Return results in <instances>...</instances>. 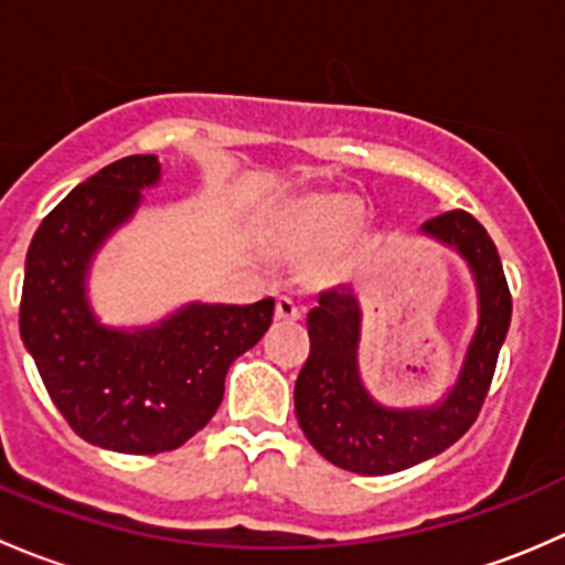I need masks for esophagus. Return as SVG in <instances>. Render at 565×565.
<instances>
[{
    "mask_svg": "<svg viewBox=\"0 0 565 565\" xmlns=\"http://www.w3.org/2000/svg\"><path fill=\"white\" fill-rule=\"evenodd\" d=\"M276 317L284 319V322H295V319L303 317V309H300L298 300H292L289 295H281L276 303Z\"/></svg>",
    "mask_w": 565,
    "mask_h": 565,
    "instance_id": "34e87169",
    "label": "esophagus"
}]
</instances>
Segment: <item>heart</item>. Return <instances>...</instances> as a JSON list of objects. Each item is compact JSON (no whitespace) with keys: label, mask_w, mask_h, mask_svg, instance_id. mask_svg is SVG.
<instances>
[{"label":"heart","mask_w":565,"mask_h":565,"mask_svg":"<svg viewBox=\"0 0 565 565\" xmlns=\"http://www.w3.org/2000/svg\"><path fill=\"white\" fill-rule=\"evenodd\" d=\"M276 241L292 256H317V270L335 276L350 262L361 218L358 204L341 193H311L289 204L273 224Z\"/></svg>","instance_id":"heart-1"}]
</instances>
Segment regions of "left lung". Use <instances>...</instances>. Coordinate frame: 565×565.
Listing matches in <instances>:
<instances>
[{
    "label": "left lung",
    "mask_w": 565,
    "mask_h": 565,
    "mask_svg": "<svg viewBox=\"0 0 565 565\" xmlns=\"http://www.w3.org/2000/svg\"><path fill=\"white\" fill-rule=\"evenodd\" d=\"M420 235L457 250L470 267L478 322L457 383L426 407H385L358 369L361 306L350 287L330 289L309 311L311 352L295 383V415L311 446L341 470L388 476L446 451L481 413L511 324V292L492 237L465 210L420 226Z\"/></svg>",
    "instance_id": "8db88e82"
}]
</instances>
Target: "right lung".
<instances>
[{
    "instance_id": "add662e5",
    "label": "right lung",
    "mask_w": 565,
    "mask_h": 565,
    "mask_svg": "<svg viewBox=\"0 0 565 565\" xmlns=\"http://www.w3.org/2000/svg\"><path fill=\"white\" fill-rule=\"evenodd\" d=\"M156 156L108 163L73 188L26 250L21 339L78 437L119 454L174 451L207 426L235 358L270 328L276 300L188 303L147 328H108L87 298L95 254L158 185Z\"/></svg>"
}]
</instances>
